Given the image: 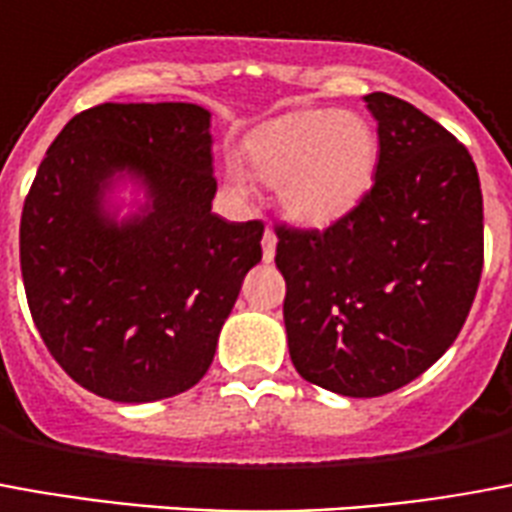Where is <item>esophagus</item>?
Here are the masks:
<instances>
[{
    "mask_svg": "<svg viewBox=\"0 0 512 512\" xmlns=\"http://www.w3.org/2000/svg\"><path fill=\"white\" fill-rule=\"evenodd\" d=\"M274 255H276V236H274V230L268 227L266 233H263V260H266V263H271V260H274Z\"/></svg>",
    "mask_w": 512,
    "mask_h": 512,
    "instance_id": "esophagus-1",
    "label": "esophagus"
}]
</instances>
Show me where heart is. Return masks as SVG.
I'll return each instance as SVG.
<instances>
[{
    "label": "heart",
    "mask_w": 512,
    "mask_h": 512,
    "mask_svg": "<svg viewBox=\"0 0 512 512\" xmlns=\"http://www.w3.org/2000/svg\"><path fill=\"white\" fill-rule=\"evenodd\" d=\"M246 170L276 187L287 217L331 227L358 211L377 179L380 138L372 121L339 108H301L260 124L244 140ZM230 181L244 179L233 170Z\"/></svg>",
    "instance_id": "b5f03b06"
}]
</instances>
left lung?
Listing matches in <instances>:
<instances>
[{
  "label": "left lung",
  "instance_id": "obj_1",
  "mask_svg": "<svg viewBox=\"0 0 512 512\" xmlns=\"http://www.w3.org/2000/svg\"><path fill=\"white\" fill-rule=\"evenodd\" d=\"M380 165L358 211L276 227L295 372L352 399L385 396L456 342L483 271V192L469 151L393 94L363 97Z\"/></svg>",
  "mask_w": 512,
  "mask_h": 512
}]
</instances>
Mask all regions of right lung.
I'll return each mask as SVG.
<instances>
[{
	"label": "right lung",
	"mask_w": 512,
	"mask_h": 512,
	"mask_svg": "<svg viewBox=\"0 0 512 512\" xmlns=\"http://www.w3.org/2000/svg\"><path fill=\"white\" fill-rule=\"evenodd\" d=\"M211 113L192 102H102L56 135L21 214L29 312L56 363L102 399L179 396L208 372L260 263L263 222L211 211ZM144 206L119 220L112 189Z\"/></svg>",
	"instance_id": "right-lung-1"
}]
</instances>
